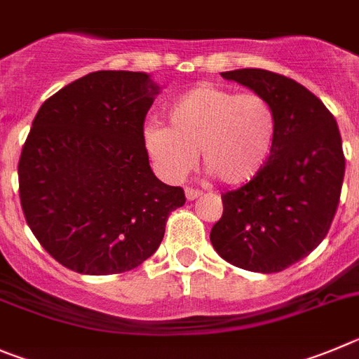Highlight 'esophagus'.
Listing matches in <instances>:
<instances>
[{"label": "esophagus", "instance_id": "34e87169", "mask_svg": "<svg viewBox=\"0 0 359 359\" xmlns=\"http://www.w3.org/2000/svg\"><path fill=\"white\" fill-rule=\"evenodd\" d=\"M185 196H187V199H189V201H194V199H197V197L201 196V192H199V190H196V189H189V187H187Z\"/></svg>", "mask_w": 359, "mask_h": 359}]
</instances>
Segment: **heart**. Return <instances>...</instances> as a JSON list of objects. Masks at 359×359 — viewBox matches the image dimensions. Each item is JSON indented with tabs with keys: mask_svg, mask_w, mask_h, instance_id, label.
<instances>
[{
	"mask_svg": "<svg viewBox=\"0 0 359 359\" xmlns=\"http://www.w3.org/2000/svg\"><path fill=\"white\" fill-rule=\"evenodd\" d=\"M169 128L149 124L142 140L147 154L167 180H180L196 163H203L219 182L248 185L265 170L274 153L278 119L272 104L255 92L201 87L170 103Z\"/></svg>",
	"mask_w": 359,
	"mask_h": 359,
	"instance_id": "heart-1",
	"label": "heart"
}]
</instances>
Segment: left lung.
Masks as SVG:
<instances>
[{
  "label": "left lung",
  "mask_w": 359,
  "mask_h": 359,
  "mask_svg": "<svg viewBox=\"0 0 359 359\" xmlns=\"http://www.w3.org/2000/svg\"><path fill=\"white\" fill-rule=\"evenodd\" d=\"M220 76L272 104L278 137L265 170L222 194L224 212L210 240L235 267L281 272L310 255L331 228L345 174L338 124L315 94L283 74L236 69Z\"/></svg>",
  "instance_id": "8db88e82"
}]
</instances>
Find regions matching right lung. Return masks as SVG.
Segmentation results:
<instances>
[{
  "mask_svg": "<svg viewBox=\"0 0 359 359\" xmlns=\"http://www.w3.org/2000/svg\"><path fill=\"white\" fill-rule=\"evenodd\" d=\"M158 92L146 72L97 71L39 108L19 158V197L35 238L64 267L90 276L139 267L185 205L144 147Z\"/></svg>",
  "mask_w": 359,
  "mask_h": 359,
  "instance_id": "1",
  "label": "right lung"
}]
</instances>
